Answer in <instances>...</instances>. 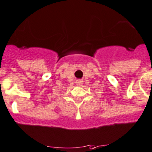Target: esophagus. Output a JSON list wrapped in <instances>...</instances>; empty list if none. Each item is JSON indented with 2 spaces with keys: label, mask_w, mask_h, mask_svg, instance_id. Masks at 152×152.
<instances>
[{
  "label": "esophagus",
  "mask_w": 152,
  "mask_h": 152,
  "mask_svg": "<svg viewBox=\"0 0 152 152\" xmlns=\"http://www.w3.org/2000/svg\"><path fill=\"white\" fill-rule=\"evenodd\" d=\"M83 84V82H82V80H78L76 81V85H78V86H81V85Z\"/></svg>",
  "instance_id": "34e87169"
}]
</instances>
